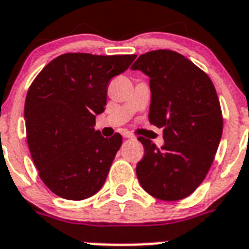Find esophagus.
Masks as SVG:
<instances>
[{
    "label": "esophagus",
    "instance_id": "obj_1",
    "mask_svg": "<svg viewBox=\"0 0 249 249\" xmlns=\"http://www.w3.org/2000/svg\"><path fill=\"white\" fill-rule=\"evenodd\" d=\"M123 135V138H126V139H134V134H131V132H128V131H123L122 132Z\"/></svg>",
    "mask_w": 249,
    "mask_h": 249
}]
</instances>
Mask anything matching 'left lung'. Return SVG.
<instances>
[{
	"label": "left lung",
	"mask_w": 249,
	"mask_h": 249,
	"mask_svg": "<svg viewBox=\"0 0 249 249\" xmlns=\"http://www.w3.org/2000/svg\"><path fill=\"white\" fill-rule=\"evenodd\" d=\"M149 76V122L163 128V144L139 136L144 157L136 175L148 194L165 201L190 196L207 177L222 136L221 105L211 78L169 49L139 55L131 66Z\"/></svg>",
	"instance_id": "obj_1"
}]
</instances>
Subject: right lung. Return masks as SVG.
Masks as SVG:
<instances>
[{
  "label": "right lung",
  "instance_id": "right-lung-1",
  "mask_svg": "<svg viewBox=\"0 0 249 249\" xmlns=\"http://www.w3.org/2000/svg\"><path fill=\"white\" fill-rule=\"evenodd\" d=\"M135 57L66 53L48 63L28 88V148L38 177L59 197L79 201L104 186L122 136H101L94 118L105 110L110 79Z\"/></svg>",
  "mask_w": 249,
  "mask_h": 249
}]
</instances>
